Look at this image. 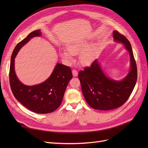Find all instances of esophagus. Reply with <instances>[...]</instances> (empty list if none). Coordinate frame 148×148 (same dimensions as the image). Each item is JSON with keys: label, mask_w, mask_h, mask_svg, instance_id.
Instances as JSON below:
<instances>
[{"label": "esophagus", "mask_w": 148, "mask_h": 148, "mask_svg": "<svg viewBox=\"0 0 148 148\" xmlns=\"http://www.w3.org/2000/svg\"><path fill=\"white\" fill-rule=\"evenodd\" d=\"M72 74H73V76L74 77H77V76H78V72H77V71L76 70H72Z\"/></svg>", "instance_id": "obj_1"}]
</instances>
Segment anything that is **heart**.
Segmentation results:
<instances>
[{"label":"heart","mask_w":148,"mask_h":148,"mask_svg":"<svg viewBox=\"0 0 148 148\" xmlns=\"http://www.w3.org/2000/svg\"><path fill=\"white\" fill-rule=\"evenodd\" d=\"M88 41L85 39H81L72 42L67 46V50L64 49L60 52V55L65 60L72 62L73 55L79 53V60L80 63L84 65L90 64L95 56V48L93 46H88Z\"/></svg>","instance_id":"obj_1"}]
</instances>
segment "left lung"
<instances>
[{"instance_id":"obj_1","label":"left lung","mask_w":148,"mask_h":148,"mask_svg":"<svg viewBox=\"0 0 148 148\" xmlns=\"http://www.w3.org/2000/svg\"><path fill=\"white\" fill-rule=\"evenodd\" d=\"M114 41L122 43L129 52L130 70L120 80L107 76L97 59L79 72L78 78L86 102L94 109L109 110L122 106L132 94L137 80V68L130 43L117 31H113Z\"/></svg>"}]
</instances>
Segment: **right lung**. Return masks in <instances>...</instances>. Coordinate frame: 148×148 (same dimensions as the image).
Here are the masks:
<instances>
[{"mask_svg": "<svg viewBox=\"0 0 148 148\" xmlns=\"http://www.w3.org/2000/svg\"><path fill=\"white\" fill-rule=\"evenodd\" d=\"M41 34V29L34 31L16 46L11 57L9 79L13 95L21 104L37 114H48L61 104L67 85L72 78L70 67L57 63L50 77L42 83L33 86L22 83L15 70V59L21 48L31 39Z\"/></svg>", "mask_w": 148, "mask_h": 148, "instance_id": "right-lung-1", "label": "right lung"}]
</instances>
